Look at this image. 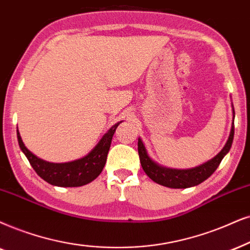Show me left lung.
<instances>
[{
	"label": "left lung",
	"instance_id": "obj_1",
	"mask_svg": "<svg viewBox=\"0 0 250 250\" xmlns=\"http://www.w3.org/2000/svg\"><path fill=\"white\" fill-rule=\"evenodd\" d=\"M233 123L230 127L229 140H227L225 146L222 148L219 153L212 159L208 160L207 163L202 164L200 166L192 167L187 169H176L169 168V167L159 165L148 156L146 147L142 141V138L138 137V154H140L141 165L143 167L144 172L152 181L158 185L165 186L168 188H189L194 187L205 181L209 176L213 174V172L218 168L219 164L222 163L223 158L229 153L233 143V137H234V118L235 113L233 108Z\"/></svg>",
	"mask_w": 250,
	"mask_h": 250
}]
</instances>
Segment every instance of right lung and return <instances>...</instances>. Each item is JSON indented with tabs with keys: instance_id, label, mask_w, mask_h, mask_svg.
<instances>
[{
	"instance_id": "obj_1",
	"label": "right lung",
	"mask_w": 250,
	"mask_h": 250,
	"mask_svg": "<svg viewBox=\"0 0 250 250\" xmlns=\"http://www.w3.org/2000/svg\"><path fill=\"white\" fill-rule=\"evenodd\" d=\"M121 122L112 125L86 156L68 163H49L37 157L25 146L17 128L18 144L37 174L46 182L58 187H81L92 182L103 172L113 135Z\"/></svg>"
}]
</instances>
